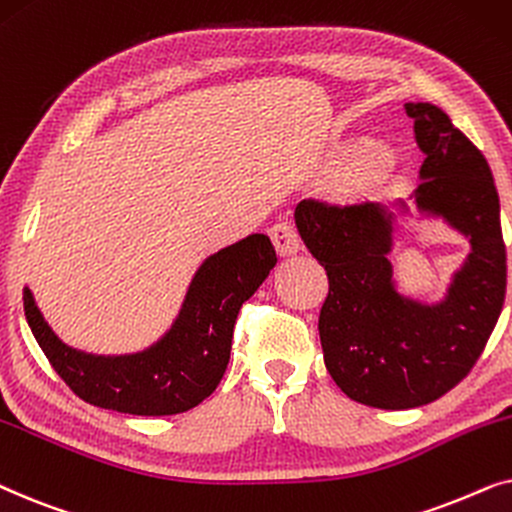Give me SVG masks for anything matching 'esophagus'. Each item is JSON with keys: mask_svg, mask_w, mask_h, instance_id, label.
<instances>
[{"mask_svg": "<svg viewBox=\"0 0 512 512\" xmlns=\"http://www.w3.org/2000/svg\"><path fill=\"white\" fill-rule=\"evenodd\" d=\"M269 238L281 257L295 255V252L302 250V241H299L295 224H290V222H276L274 227L269 229Z\"/></svg>", "mask_w": 512, "mask_h": 512, "instance_id": "34e87169", "label": "esophagus"}]
</instances>
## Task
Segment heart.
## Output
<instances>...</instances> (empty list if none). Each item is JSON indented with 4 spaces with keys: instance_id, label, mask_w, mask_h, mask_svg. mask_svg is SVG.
<instances>
[{
    "instance_id": "b5f03b06",
    "label": "heart",
    "mask_w": 512,
    "mask_h": 512,
    "mask_svg": "<svg viewBox=\"0 0 512 512\" xmlns=\"http://www.w3.org/2000/svg\"><path fill=\"white\" fill-rule=\"evenodd\" d=\"M395 173V156L381 145L360 142L356 156L332 177L327 194L342 206H360L372 201Z\"/></svg>"
}]
</instances>
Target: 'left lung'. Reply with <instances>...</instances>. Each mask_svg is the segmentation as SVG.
I'll list each match as a JSON object with an SVG mask.
<instances>
[{
    "instance_id": "1",
    "label": "left lung",
    "mask_w": 512,
    "mask_h": 512,
    "mask_svg": "<svg viewBox=\"0 0 512 512\" xmlns=\"http://www.w3.org/2000/svg\"><path fill=\"white\" fill-rule=\"evenodd\" d=\"M405 112L426 154L414 201L470 241L445 302L426 306L395 292L386 206L306 199L295 208L299 236L330 281L318 318L327 372L351 400L379 410H410L452 391L478 363L506 299V245L487 159L440 107L407 102Z\"/></svg>"
}]
</instances>
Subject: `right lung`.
<instances>
[{
  "label": "right lung",
  "instance_id": "add662e5",
  "mask_svg": "<svg viewBox=\"0 0 512 512\" xmlns=\"http://www.w3.org/2000/svg\"><path fill=\"white\" fill-rule=\"evenodd\" d=\"M276 262L274 245L264 234L208 257L196 271L173 330L135 356H88L65 346L44 323L27 288L25 318L53 370L81 400L138 417H168L192 410L220 384L238 311Z\"/></svg>",
  "mask_w": 512,
  "mask_h": 512
}]
</instances>
